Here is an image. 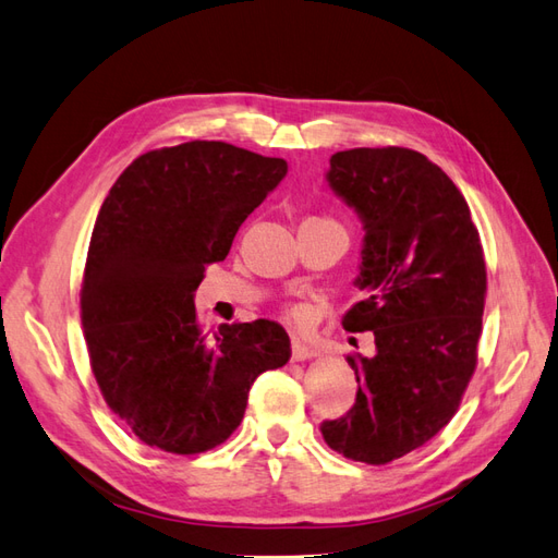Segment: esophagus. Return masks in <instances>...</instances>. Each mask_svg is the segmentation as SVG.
<instances>
[{
  "label": "esophagus",
  "instance_id": "34e87169",
  "mask_svg": "<svg viewBox=\"0 0 558 558\" xmlns=\"http://www.w3.org/2000/svg\"><path fill=\"white\" fill-rule=\"evenodd\" d=\"M318 351L313 347L302 344V341H294L292 344V361H308V359H316Z\"/></svg>",
  "mask_w": 558,
  "mask_h": 558
}]
</instances>
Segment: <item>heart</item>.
<instances>
[{
  "instance_id": "1",
  "label": "heart",
  "mask_w": 558,
  "mask_h": 558,
  "mask_svg": "<svg viewBox=\"0 0 558 558\" xmlns=\"http://www.w3.org/2000/svg\"><path fill=\"white\" fill-rule=\"evenodd\" d=\"M323 221H332V219H323ZM335 223H337V221H335ZM290 318H292V320H304V311H296V308L290 311Z\"/></svg>"
}]
</instances>
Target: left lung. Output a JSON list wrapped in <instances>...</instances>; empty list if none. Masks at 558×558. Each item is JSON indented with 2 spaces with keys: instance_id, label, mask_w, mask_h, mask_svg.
Returning a JSON list of instances; mask_svg holds the SVG:
<instances>
[{
  "instance_id": "1",
  "label": "left lung",
  "mask_w": 558,
  "mask_h": 558,
  "mask_svg": "<svg viewBox=\"0 0 558 558\" xmlns=\"http://www.w3.org/2000/svg\"><path fill=\"white\" fill-rule=\"evenodd\" d=\"M327 181L365 223L355 284L367 296L341 325L373 332L375 355H347L355 405L320 432L347 460L379 466L422 448L454 417L478 363L488 274L464 195L426 155L341 150Z\"/></svg>"
}]
</instances>
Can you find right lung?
<instances>
[{
  "mask_svg": "<svg viewBox=\"0 0 558 558\" xmlns=\"http://www.w3.org/2000/svg\"><path fill=\"white\" fill-rule=\"evenodd\" d=\"M288 174L282 157L223 141L138 155L104 199L80 311L104 401L150 448L197 454L242 422L254 379L290 361L274 320L205 332L193 292L240 223Z\"/></svg>",
  "mask_w": 558,
  "mask_h": 558,
  "instance_id": "right-lung-1",
  "label": "right lung"
}]
</instances>
